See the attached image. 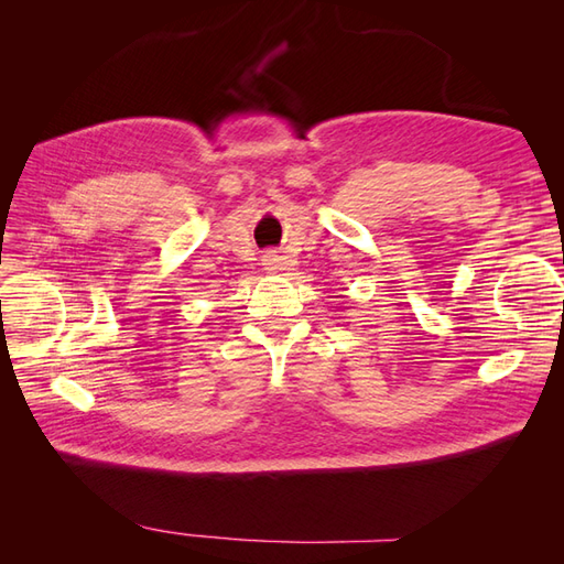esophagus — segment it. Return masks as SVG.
<instances>
[{
  "label": "esophagus",
  "instance_id": "34e87169",
  "mask_svg": "<svg viewBox=\"0 0 564 564\" xmlns=\"http://www.w3.org/2000/svg\"><path fill=\"white\" fill-rule=\"evenodd\" d=\"M282 259H280V256L275 253V251H268L265 256H263V265H265V270H280V263Z\"/></svg>",
  "mask_w": 564,
  "mask_h": 564
}]
</instances>
